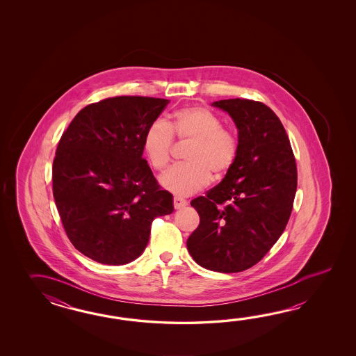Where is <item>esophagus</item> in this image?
<instances>
[{
	"instance_id": "1",
	"label": "esophagus",
	"mask_w": 356,
	"mask_h": 356,
	"mask_svg": "<svg viewBox=\"0 0 356 356\" xmlns=\"http://www.w3.org/2000/svg\"><path fill=\"white\" fill-rule=\"evenodd\" d=\"M187 201L186 200H183L181 197H175L173 198V204H175V209H181V207H184V206H187Z\"/></svg>"
}]
</instances>
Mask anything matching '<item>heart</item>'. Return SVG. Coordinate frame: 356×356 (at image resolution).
Wrapping results in <instances>:
<instances>
[{
  "label": "heart",
  "mask_w": 356,
  "mask_h": 356,
  "mask_svg": "<svg viewBox=\"0 0 356 356\" xmlns=\"http://www.w3.org/2000/svg\"><path fill=\"white\" fill-rule=\"evenodd\" d=\"M175 136L192 143L186 152L188 164L170 169L160 183L177 196H189L204 189L210 181H219L234 167L239 155V140L233 131L224 129L222 121L202 106L181 108L167 123L156 120L149 124L143 138L145 156L155 170L167 169Z\"/></svg>",
  "instance_id": "heart-1"
}]
</instances>
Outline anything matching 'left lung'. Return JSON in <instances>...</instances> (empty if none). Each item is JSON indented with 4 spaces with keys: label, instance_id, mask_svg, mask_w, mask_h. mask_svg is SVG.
Returning <instances> with one entry per match:
<instances>
[{
    "label": "left lung",
    "instance_id": "left-lung-1",
    "mask_svg": "<svg viewBox=\"0 0 356 356\" xmlns=\"http://www.w3.org/2000/svg\"><path fill=\"white\" fill-rule=\"evenodd\" d=\"M212 106L233 118L239 155L218 186L191 201L200 225L187 248L204 268L241 273L265 257L286 227L298 184L296 158L279 117L264 103L236 98Z\"/></svg>",
    "mask_w": 356,
    "mask_h": 356
}]
</instances>
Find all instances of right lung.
Instances as JSON below:
<instances>
[{
	"label": "right lung",
	"mask_w": 356,
	"mask_h": 356,
	"mask_svg": "<svg viewBox=\"0 0 356 356\" xmlns=\"http://www.w3.org/2000/svg\"><path fill=\"white\" fill-rule=\"evenodd\" d=\"M168 99L114 97L83 108L62 134L52 168L54 197L70 242L104 265L144 252L156 216L172 213L143 158V138Z\"/></svg>",
	"instance_id": "right-lung-1"
}]
</instances>
